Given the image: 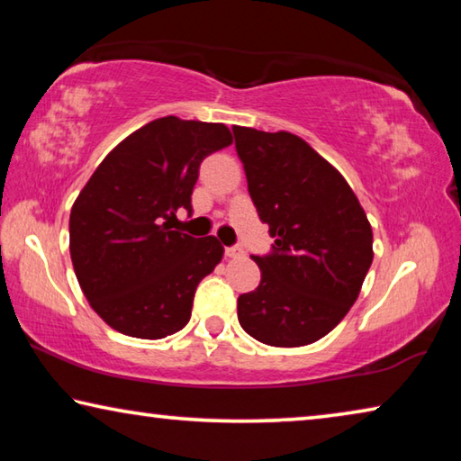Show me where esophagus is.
Wrapping results in <instances>:
<instances>
[{"instance_id":"esophagus-1","label":"esophagus","mask_w":461,"mask_h":461,"mask_svg":"<svg viewBox=\"0 0 461 461\" xmlns=\"http://www.w3.org/2000/svg\"><path fill=\"white\" fill-rule=\"evenodd\" d=\"M244 254V249H241L240 246H228L225 248V256H228V258H236V256H241Z\"/></svg>"}]
</instances>
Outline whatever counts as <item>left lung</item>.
<instances>
[{"label":"left lung","mask_w":461,"mask_h":461,"mask_svg":"<svg viewBox=\"0 0 461 461\" xmlns=\"http://www.w3.org/2000/svg\"><path fill=\"white\" fill-rule=\"evenodd\" d=\"M248 193L275 238L252 256L262 278L238 296V319L267 346L321 339L360 294L372 264V228L338 170L288 131L233 128Z\"/></svg>","instance_id":"left-lung-1"}]
</instances>
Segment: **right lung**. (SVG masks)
Wrapping results in <instances>:
<instances>
[{
  "mask_svg": "<svg viewBox=\"0 0 461 461\" xmlns=\"http://www.w3.org/2000/svg\"><path fill=\"white\" fill-rule=\"evenodd\" d=\"M231 144L223 123L154 120L109 152L71 209V260L95 313L115 331L162 339L189 323L197 285L220 264L217 238L173 230L193 212L201 162Z\"/></svg>",
  "mask_w": 461,
  "mask_h": 461,
  "instance_id": "obj_1",
  "label": "right lung"
}]
</instances>
